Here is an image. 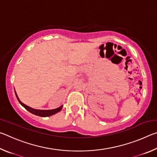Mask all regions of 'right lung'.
<instances>
[{
    "mask_svg": "<svg viewBox=\"0 0 157 157\" xmlns=\"http://www.w3.org/2000/svg\"><path fill=\"white\" fill-rule=\"evenodd\" d=\"M15 94H16V96H17V99L18 100V102H19L20 104L23 106V107H24L25 109H27L28 111H30V113H32L33 114H34V115L36 116H41V117H47V116H50L52 115H54L57 112H59V111H61V109H62L63 106H61L59 108H57V109H52V110H36V109H34L31 108L30 107H28V106L25 105V104H23L18 99V98L17 96V94H16L15 92Z\"/></svg>",
    "mask_w": 157,
    "mask_h": 157,
    "instance_id": "add662e5",
    "label": "right lung"
}]
</instances>
